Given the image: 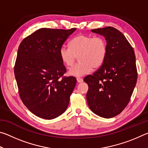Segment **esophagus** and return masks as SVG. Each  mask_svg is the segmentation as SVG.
Listing matches in <instances>:
<instances>
[{
    "label": "esophagus",
    "instance_id": "esophagus-1",
    "mask_svg": "<svg viewBox=\"0 0 148 148\" xmlns=\"http://www.w3.org/2000/svg\"><path fill=\"white\" fill-rule=\"evenodd\" d=\"M76 79H77V82H78V83H81V82H83V79L80 78V77H77Z\"/></svg>",
    "mask_w": 148,
    "mask_h": 148
}]
</instances>
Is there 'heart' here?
<instances>
[{
  "label": "heart",
  "instance_id": "b5f03b06",
  "mask_svg": "<svg viewBox=\"0 0 148 148\" xmlns=\"http://www.w3.org/2000/svg\"><path fill=\"white\" fill-rule=\"evenodd\" d=\"M107 51V42L103 37L79 34L70 42V47H61L59 56L67 67L71 66L78 57L79 62L69 71L71 76L77 77L89 74L92 68H99L106 59Z\"/></svg>",
  "mask_w": 148,
  "mask_h": 148
}]
</instances>
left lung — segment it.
Wrapping results in <instances>:
<instances>
[{"label": "left lung", "mask_w": 148, "mask_h": 148, "mask_svg": "<svg viewBox=\"0 0 148 148\" xmlns=\"http://www.w3.org/2000/svg\"><path fill=\"white\" fill-rule=\"evenodd\" d=\"M91 31L105 37L108 51L103 64L84 79L89 87L87 104L95 114L111 118L127 106L136 86L138 73L134 51L116 28L106 27Z\"/></svg>", "instance_id": "left-lung-1"}]
</instances>
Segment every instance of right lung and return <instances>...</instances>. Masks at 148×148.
I'll use <instances>...</instances> for the list:
<instances>
[{
	"label": "right lung",
	"instance_id": "1",
	"mask_svg": "<svg viewBox=\"0 0 148 148\" xmlns=\"http://www.w3.org/2000/svg\"><path fill=\"white\" fill-rule=\"evenodd\" d=\"M76 29H40L19 46L14 74L19 97L25 106L41 118H56L69 106L76 79L63 76L66 69L59 49Z\"/></svg>",
	"mask_w": 148,
	"mask_h": 148
}]
</instances>
